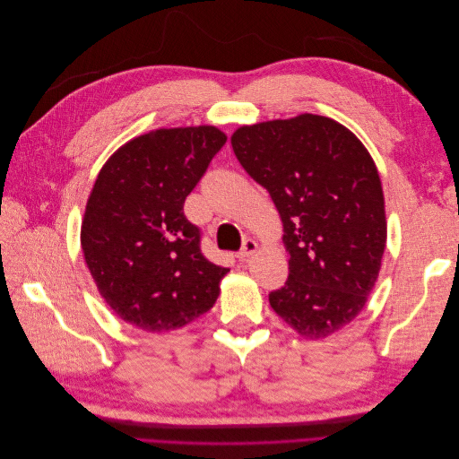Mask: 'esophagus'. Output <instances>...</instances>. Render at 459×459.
<instances>
[{
    "label": "esophagus",
    "mask_w": 459,
    "mask_h": 459,
    "mask_svg": "<svg viewBox=\"0 0 459 459\" xmlns=\"http://www.w3.org/2000/svg\"><path fill=\"white\" fill-rule=\"evenodd\" d=\"M256 248H258V245H256L255 239H245V241H243V247H241V251L238 253V258H239V260H248V258H251V256L256 253Z\"/></svg>",
    "instance_id": "1"
}]
</instances>
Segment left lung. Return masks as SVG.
<instances>
[{
  "mask_svg": "<svg viewBox=\"0 0 459 459\" xmlns=\"http://www.w3.org/2000/svg\"><path fill=\"white\" fill-rule=\"evenodd\" d=\"M235 157L270 193L283 221L289 277L270 307L307 339H324L364 310L386 243L377 166L362 142L327 117L241 126Z\"/></svg>",
  "mask_w": 459,
  "mask_h": 459,
  "instance_id": "8db88e82",
  "label": "left lung"
}]
</instances>
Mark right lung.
Listing matches in <instances>:
<instances>
[{
    "label": "right lung",
    "instance_id": "1",
    "mask_svg": "<svg viewBox=\"0 0 459 459\" xmlns=\"http://www.w3.org/2000/svg\"><path fill=\"white\" fill-rule=\"evenodd\" d=\"M226 140L214 126L152 130L97 174L82 251L100 295L126 324L162 333L214 307L230 270L203 256L184 203Z\"/></svg>",
    "mask_w": 459,
    "mask_h": 459
}]
</instances>
